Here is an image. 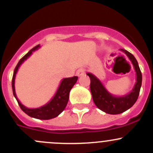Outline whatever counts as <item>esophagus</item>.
<instances>
[{
    "label": "esophagus",
    "mask_w": 153,
    "mask_h": 153,
    "mask_svg": "<svg viewBox=\"0 0 153 153\" xmlns=\"http://www.w3.org/2000/svg\"><path fill=\"white\" fill-rule=\"evenodd\" d=\"M84 73H85V70L83 68H79L76 72V75L78 76H81V75H84Z\"/></svg>",
    "instance_id": "1"
}]
</instances>
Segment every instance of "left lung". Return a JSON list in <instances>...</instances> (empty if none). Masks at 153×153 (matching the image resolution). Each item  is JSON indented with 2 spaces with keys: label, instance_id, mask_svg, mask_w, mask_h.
Wrapping results in <instances>:
<instances>
[{
  "label": "left lung",
  "instance_id": "obj_1",
  "mask_svg": "<svg viewBox=\"0 0 153 153\" xmlns=\"http://www.w3.org/2000/svg\"><path fill=\"white\" fill-rule=\"evenodd\" d=\"M120 50L124 52L129 58L136 73V82L129 93L123 96L112 95L95 75L90 72L86 73L90 78V90L94 103L98 109L111 115L122 113L134 105L139 95L142 83V75L137 60L128 51L123 49H120Z\"/></svg>",
  "mask_w": 153,
  "mask_h": 153
}]
</instances>
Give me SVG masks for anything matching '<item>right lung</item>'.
Wrapping results in <instances>:
<instances>
[{
    "label": "right lung",
    "instance_id": "add662e5",
    "mask_svg": "<svg viewBox=\"0 0 153 153\" xmlns=\"http://www.w3.org/2000/svg\"><path fill=\"white\" fill-rule=\"evenodd\" d=\"M40 47H41L40 45L35 47L20 60L19 62L17 64L16 67H15V70H14L13 77H12V86L14 96L16 98L21 109L26 114H27L29 116L32 117V118H37V119L49 120L55 118L58 115H59L64 111V109H65L66 106H67L68 103V101H69V92H70L72 86L75 85V83H76L77 80H78V77L74 76L72 77V78H66L62 79V81H61V84H60L59 86H58V89H57L53 98L47 104H46L45 105L41 106L38 108H34V109H31V108H28L27 106L23 105L20 102L18 97H17L16 93H15V76H16V73L18 72L20 66L24 62V61H26L27 58H29V56L32 54V52L37 50Z\"/></svg>",
    "mask_w": 153,
    "mask_h": 153
}]
</instances>
